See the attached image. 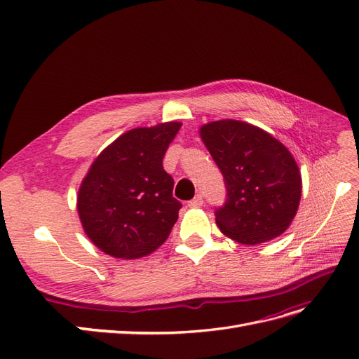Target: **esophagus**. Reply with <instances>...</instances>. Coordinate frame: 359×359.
I'll return each mask as SVG.
<instances>
[{
  "label": "esophagus",
  "instance_id": "esophagus-1",
  "mask_svg": "<svg viewBox=\"0 0 359 359\" xmlns=\"http://www.w3.org/2000/svg\"><path fill=\"white\" fill-rule=\"evenodd\" d=\"M203 205V198H202V194H198L196 198H193L190 202H189V206L190 208H199V206H202Z\"/></svg>",
  "mask_w": 359,
  "mask_h": 359
}]
</instances>
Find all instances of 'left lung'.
Masks as SVG:
<instances>
[{
	"label": "left lung",
	"mask_w": 359,
	"mask_h": 359,
	"mask_svg": "<svg viewBox=\"0 0 359 359\" xmlns=\"http://www.w3.org/2000/svg\"><path fill=\"white\" fill-rule=\"evenodd\" d=\"M201 137L224 178L226 202L215 210L220 231L248 245L283 233L302 187L289 149L265 130L236 119L202 126Z\"/></svg>",
	"instance_id": "8db88e82"
}]
</instances>
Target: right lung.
<instances>
[{"mask_svg":"<svg viewBox=\"0 0 359 359\" xmlns=\"http://www.w3.org/2000/svg\"><path fill=\"white\" fill-rule=\"evenodd\" d=\"M181 123L140 127L119 136L94 160L78 194V212L94 245L118 259H137L166 241L181 202L163 157Z\"/></svg>","mask_w":359,"mask_h":359,"instance_id":"obj_1","label":"right lung"}]
</instances>
